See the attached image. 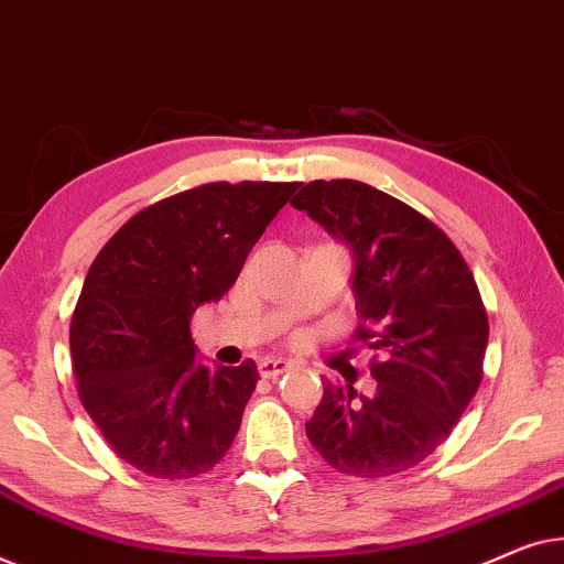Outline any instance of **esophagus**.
Returning a JSON list of instances; mask_svg holds the SVG:
<instances>
[{"label": "esophagus", "mask_w": 564, "mask_h": 564, "mask_svg": "<svg viewBox=\"0 0 564 564\" xmlns=\"http://www.w3.org/2000/svg\"><path fill=\"white\" fill-rule=\"evenodd\" d=\"M291 368H293V365L289 360H281V358H265V360H260V365H258L260 376H263V378L283 376V372L291 370Z\"/></svg>", "instance_id": "obj_1"}]
</instances>
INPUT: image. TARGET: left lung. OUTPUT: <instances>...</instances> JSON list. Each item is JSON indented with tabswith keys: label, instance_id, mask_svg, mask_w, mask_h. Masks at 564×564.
<instances>
[{
	"label": "left lung",
	"instance_id": "left-lung-1",
	"mask_svg": "<svg viewBox=\"0 0 564 564\" xmlns=\"http://www.w3.org/2000/svg\"><path fill=\"white\" fill-rule=\"evenodd\" d=\"M293 209L350 245L372 399L327 383L306 422L314 449L345 475L388 478L449 437L482 380L488 314L463 252L409 204L362 181H312Z\"/></svg>",
	"mask_w": 564,
	"mask_h": 564
}]
</instances>
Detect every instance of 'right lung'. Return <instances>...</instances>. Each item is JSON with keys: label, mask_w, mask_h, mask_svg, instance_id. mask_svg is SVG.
Segmentation results:
<instances>
[{"label": "right lung", "mask_w": 564, "mask_h": 564, "mask_svg": "<svg viewBox=\"0 0 564 564\" xmlns=\"http://www.w3.org/2000/svg\"><path fill=\"white\" fill-rule=\"evenodd\" d=\"M299 186L188 188L140 209L94 258L70 316V362L86 414L134 470L196 478L232 447L258 368L196 362L192 316L225 296Z\"/></svg>", "instance_id": "obj_1"}]
</instances>
